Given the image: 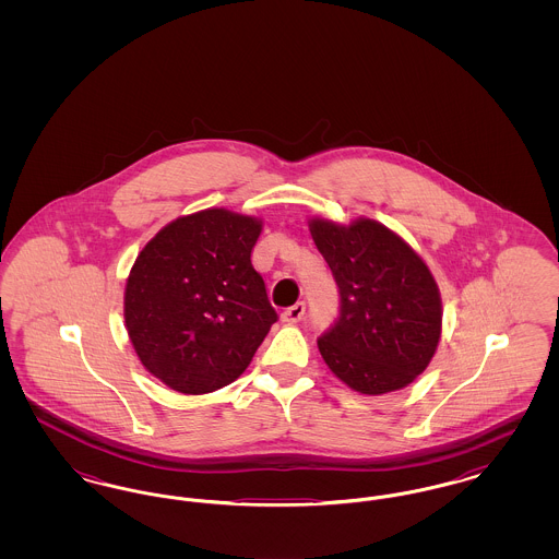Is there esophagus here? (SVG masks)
Segmentation results:
<instances>
[{
  "label": "esophagus",
  "mask_w": 559,
  "mask_h": 559,
  "mask_svg": "<svg viewBox=\"0 0 559 559\" xmlns=\"http://www.w3.org/2000/svg\"><path fill=\"white\" fill-rule=\"evenodd\" d=\"M304 314H306V304H304V301H297L295 306L287 308V310L281 314V319H283V322L295 324V322H299V320L304 319Z\"/></svg>",
  "instance_id": "obj_1"
}]
</instances>
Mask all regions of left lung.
Listing matches in <instances>:
<instances>
[{"instance_id":"1","label":"left lung","mask_w":559,"mask_h":559,"mask_svg":"<svg viewBox=\"0 0 559 559\" xmlns=\"http://www.w3.org/2000/svg\"><path fill=\"white\" fill-rule=\"evenodd\" d=\"M340 287V319L320 335L331 372L354 392L381 396L413 383L442 335V297L424 258L381 222L308 219Z\"/></svg>"}]
</instances>
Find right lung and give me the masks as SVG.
<instances>
[{
  "mask_svg": "<svg viewBox=\"0 0 559 559\" xmlns=\"http://www.w3.org/2000/svg\"><path fill=\"white\" fill-rule=\"evenodd\" d=\"M262 217L180 215L133 262L123 319L142 367L180 394H210L249 367L276 312L251 266Z\"/></svg>",
  "mask_w": 559,
  "mask_h": 559,
  "instance_id": "obj_1",
  "label": "right lung"
}]
</instances>
